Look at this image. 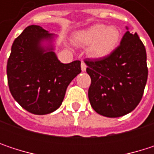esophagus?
<instances>
[{
  "mask_svg": "<svg viewBox=\"0 0 154 154\" xmlns=\"http://www.w3.org/2000/svg\"><path fill=\"white\" fill-rule=\"evenodd\" d=\"M86 68H87L86 64L84 61H82L81 62V69H82V71H85L86 70Z\"/></svg>",
  "mask_w": 154,
  "mask_h": 154,
  "instance_id": "34e87169",
  "label": "esophagus"
}]
</instances>
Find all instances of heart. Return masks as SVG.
I'll return each instance as SVG.
<instances>
[{
  "label": "heart",
  "mask_w": 154,
  "mask_h": 154,
  "mask_svg": "<svg viewBox=\"0 0 154 154\" xmlns=\"http://www.w3.org/2000/svg\"><path fill=\"white\" fill-rule=\"evenodd\" d=\"M121 38L120 30L116 26H107L104 24H95L75 35L79 45L89 46L88 53L96 59L109 56L119 46Z\"/></svg>",
  "instance_id": "heart-1"
}]
</instances>
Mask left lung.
<instances>
[{
    "instance_id": "obj_1",
    "label": "left lung",
    "mask_w": 154,
    "mask_h": 154,
    "mask_svg": "<svg viewBox=\"0 0 154 154\" xmlns=\"http://www.w3.org/2000/svg\"><path fill=\"white\" fill-rule=\"evenodd\" d=\"M85 62L91 77L88 98L97 113L118 118L138 105L146 85L148 68L145 47L137 33L133 35L127 31L120 45L109 56Z\"/></svg>"
}]
</instances>
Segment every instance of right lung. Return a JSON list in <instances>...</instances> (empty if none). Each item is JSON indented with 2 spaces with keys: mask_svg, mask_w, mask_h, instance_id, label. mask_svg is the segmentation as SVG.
<instances>
[{
  "mask_svg": "<svg viewBox=\"0 0 154 154\" xmlns=\"http://www.w3.org/2000/svg\"><path fill=\"white\" fill-rule=\"evenodd\" d=\"M52 35L40 26L25 28L15 39L7 63V77L13 98L26 110L45 115L60 107L69 83L81 72V62L61 63L53 47H44Z\"/></svg>",
  "mask_w": 154,
  "mask_h": 154,
  "instance_id": "obj_1",
  "label": "right lung"
}]
</instances>
